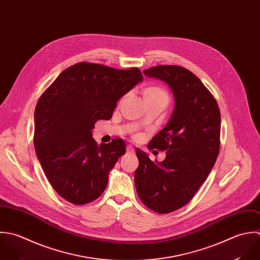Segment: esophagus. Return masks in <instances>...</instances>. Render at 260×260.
<instances>
[{
	"mask_svg": "<svg viewBox=\"0 0 260 260\" xmlns=\"http://www.w3.org/2000/svg\"><path fill=\"white\" fill-rule=\"evenodd\" d=\"M127 152H128V153H131V154L135 152V149L133 148L132 145H127Z\"/></svg>",
	"mask_w": 260,
	"mask_h": 260,
	"instance_id": "esophagus-1",
	"label": "esophagus"
}]
</instances>
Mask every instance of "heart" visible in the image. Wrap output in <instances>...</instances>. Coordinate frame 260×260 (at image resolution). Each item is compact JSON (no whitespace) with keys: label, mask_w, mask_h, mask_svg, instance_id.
Masks as SVG:
<instances>
[{"label":"heart","mask_w":260,"mask_h":260,"mask_svg":"<svg viewBox=\"0 0 260 260\" xmlns=\"http://www.w3.org/2000/svg\"><path fill=\"white\" fill-rule=\"evenodd\" d=\"M143 96L144 99L148 98H164L169 101V94L168 92L162 88V87H157V86H151V87H146L143 90ZM141 136L138 134L136 135V139H139Z\"/></svg>","instance_id":"b5f03b06"}]
</instances>
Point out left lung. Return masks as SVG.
Segmentation results:
<instances>
[{
  "mask_svg": "<svg viewBox=\"0 0 260 260\" xmlns=\"http://www.w3.org/2000/svg\"><path fill=\"white\" fill-rule=\"evenodd\" d=\"M143 73L170 86L175 106L167 126L148 144L149 149L167 151L166 159L154 164L136 149L135 186L146 207L168 214L186 205L213 169L220 150L221 115L214 95L188 70L161 64Z\"/></svg>",
  "mask_w": 260,
  "mask_h": 260,
  "instance_id": "8db88e82",
  "label": "left lung"
}]
</instances>
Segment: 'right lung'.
<instances>
[{
    "label": "right lung",
    "instance_id": "add662e5",
    "mask_svg": "<svg viewBox=\"0 0 260 260\" xmlns=\"http://www.w3.org/2000/svg\"><path fill=\"white\" fill-rule=\"evenodd\" d=\"M143 80L139 69L79 62L40 95L34 114V146L54 190L75 205L98 199L109 172L125 154L123 139L98 146L91 130L111 119L119 99Z\"/></svg>",
    "mask_w": 260,
    "mask_h": 260
}]
</instances>
